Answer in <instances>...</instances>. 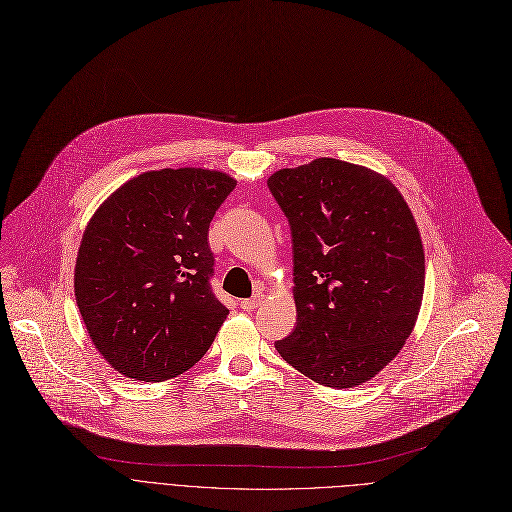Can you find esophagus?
Instances as JSON below:
<instances>
[{
    "mask_svg": "<svg viewBox=\"0 0 512 512\" xmlns=\"http://www.w3.org/2000/svg\"><path fill=\"white\" fill-rule=\"evenodd\" d=\"M262 299H264V295H256V297H252V299H244L240 305H242L244 311H254V309L262 303Z\"/></svg>",
    "mask_w": 512,
    "mask_h": 512,
    "instance_id": "esophagus-1",
    "label": "esophagus"
}]
</instances>
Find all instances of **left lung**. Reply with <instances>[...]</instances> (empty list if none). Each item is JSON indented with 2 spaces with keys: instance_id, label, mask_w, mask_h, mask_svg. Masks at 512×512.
Returning a JSON list of instances; mask_svg holds the SVG:
<instances>
[{
  "instance_id": "obj_1",
  "label": "left lung",
  "mask_w": 512,
  "mask_h": 512,
  "mask_svg": "<svg viewBox=\"0 0 512 512\" xmlns=\"http://www.w3.org/2000/svg\"><path fill=\"white\" fill-rule=\"evenodd\" d=\"M293 238L297 326L279 355L326 387L373 379L410 338L424 248L402 192L383 174L318 157L268 178Z\"/></svg>"
}]
</instances>
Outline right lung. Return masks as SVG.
<instances>
[{
    "label": "right lung",
    "instance_id": "add662e5",
    "mask_svg": "<svg viewBox=\"0 0 512 512\" xmlns=\"http://www.w3.org/2000/svg\"><path fill=\"white\" fill-rule=\"evenodd\" d=\"M235 184L219 170H149L116 188L88 221L75 301L114 371L155 383L205 357L229 316L209 287V223Z\"/></svg>",
    "mask_w": 512,
    "mask_h": 512
}]
</instances>
